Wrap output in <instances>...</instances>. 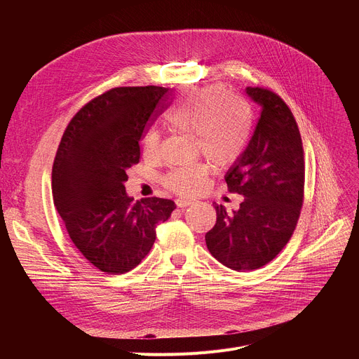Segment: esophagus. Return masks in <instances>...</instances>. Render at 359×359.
<instances>
[{"instance_id":"34e87169","label":"esophagus","mask_w":359,"mask_h":359,"mask_svg":"<svg viewBox=\"0 0 359 359\" xmlns=\"http://www.w3.org/2000/svg\"><path fill=\"white\" fill-rule=\"evenodd\" d=\"M192 203H194L192 199H186V198H177L176 199V205L179 206V208H186V206H189Z\"/></svg>"}]
</instances>
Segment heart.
<instances>
[{"label": "heart", "instance_id": "b5f03b06", "mask_svg": "<svg viewBox=\"0 0 359 359\" xmlns=\"http://www.w3.org/2000/svg\"><path fill=\"white\" fill-rule=\"evenodd\" d=\"M168 123L184 134L196 135V148L218 167L234 164L248 147L252 111L248 103L219 87L187 90L168 113ZM160 137L151 130L144 140V156L157 158ZM208 165L198 163L176 167L165 175L164 186L177 195L198 194L208 176Z\"/></svg>", "mask_w": 359, "mask_h": 359}]
</instances>
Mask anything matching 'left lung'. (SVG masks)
I'll list each match as a JSON object with an SVG mask.
<instances>
[{"label":"left lung","instance_id":"1","mask_svg":"<svg viewBox=\"0 0 359 359\" xmlns=\"http://www.w3.org/2000/svg\"><path fill=\"white\" fill-rule=\"evenodd\" d=\"M260 118L241 157L229 168L230 192L244 198L229 214L214 205L217 222L205 234L211 255L237 272L265 266L284 249L304 196V151L290 107L275 93L246 87Z\"/></svg>","mask_w":359,"mask_h":359}]
</instances>
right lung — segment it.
I'll list each match as a JSON object with an SVG mask.
<instances>
[{"mask_svg":"<svg viewBox=\"0 0 359 359\" xmlns=\"http://www.w3.org/2000/svg\"><path fill=\"white\" fill-rule=\"evenodd\" d=\"M168 88L116 87L88 102L68 123L52 167V195L69 238L91 265L111 275L134 269L176 205L163 198L134 202L125 182L140 163L145 128Z\"/></svg>","mask_w":359,"mask_h":359,"instance_id":"obj_1","label":"right lung"}]
</instances>
